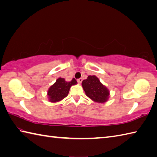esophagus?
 Segmentation results:
<instances>
[{"label":"esophagus","instance_id":"34e87169","mask_svg":"<svg viewBox=\"0 0 157 157\" xmlns=\"http://www.w3.org/2000/svg\"><path fill=\"white\" fill-rule=\"evenodd\" d=\"M82 80H83L82 78H79V79H78V80H77V81H78V82L79 83V84H81Z\"/></svg>","mask_w":157,"mask_h":157}]
</instances>
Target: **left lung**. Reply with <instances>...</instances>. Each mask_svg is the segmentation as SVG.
Returning a JSON list of instances; mask_svg holds the SVG:
<instances>
[{"mask_svg":"<svg viewBox=\"0 0 157 157\" xmlns=\"http://www.w3.org/2000/svg\"><path fill=\"white\" fill-rule=\"evenodd\" d=\"M82 87L86 96L96 102H105L109 98V90L95 75H89L87 79L83 80Z\"/></svg>","mask_w":157,"mask_h":157,"instance_id":"left-lung-1","label":"left lung"}]
</instances>
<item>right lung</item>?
Here are the masks:
<instances>
[{"instance_id": "right-lung-1", "label": "right lung", "mask_w": 157, "mask_h": 157, "mask_svg": "<svg viewBox=\"0 0 157 157\" xmlns=\"http://www.w3.org/2000/svg\"><path fill=\"white\" fill-rule=\"evenodd\" d=\"M76 84L77 81L74 78L71 81L66 82L64 78H59L48 90V96L50 101L55 102L61 101L68 95L70 87Z\"/></svg>"}]
</instances>
